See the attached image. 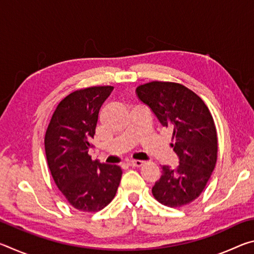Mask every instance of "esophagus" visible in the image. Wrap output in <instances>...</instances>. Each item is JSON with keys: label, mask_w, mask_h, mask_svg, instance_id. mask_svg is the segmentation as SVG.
Returning a JSON list of instances; mask_svg holds the SVG:
<instances>
[{"label": "esophagus", "mask_w": 254, "mask_h": 254, "mask_svg": "<svg viewBox=\"0 0 254 254\" xmlns=\"http://www.w3.org/2000/svg\"><path fill=\"white\" fill-rule=\"evenodd\" d=\"M127 165L131 167H141L143 165V161L142 160H128Z\"/></svg>", "instance_id": "obj_1"}]
</instances>
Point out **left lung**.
Here are the masks:
<instances>
[{"label":"left lung","mask_w":254,"mask_h":254,"mask_svg":"<svg viewBox=\"0 0 254 254\" xmlns=\"http://www.w3.org/2000/svg\"><path fill=\"white\" fill-rule=\"evenodd\" d=\"M162 127L173 132L171 147L178 156L175 169L162 166V175L152 187L159 203L180 207L198 197L216 165L217 134L208 107L184 85L151 81L136 88Z\"/></svg>","instance_id":"obj_1"}]
</instances>
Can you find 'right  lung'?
Returning <instances> with one entry per match:
<instances>
[{
  "mask_svg": "<svg viewBox=\"0 0 254 254\" xmlns=\"http://www.w3.org/2000/svg\"><path fill=\"white\" fill-rule=\"evenodd\" d=\"M113 86H94L72 92L59 103L45 136L51 176L72 207L98 212L117 194L122 169L93 161L88 154L98 112Z\"/></svg>",
  "mask_w": 254,
  "mask_h": 254,
  "instance_id": "add662e5",
  "label": "right lung"
}]
</instances>
